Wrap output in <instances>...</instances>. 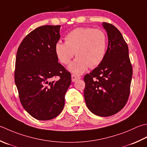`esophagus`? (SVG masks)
Masks as SVG:
<instances>
[{
    "label": "esophagus",
    "mask_w": 147,
    "mask_h": 147,
    "mask_svg": "<svg viewBox=\"0 0 147 147\" xmlns=\"http://www.w3.org/2000/svg\"><path fill=\"white\" fill-rule=\"evenodd\" d=\"M82 78V76H80L79 75H76V74H73L71 75V80H72V82H75L78 79H80Z\"/></svg>",
    "instance_id": "obj_1"
}]
</instances>
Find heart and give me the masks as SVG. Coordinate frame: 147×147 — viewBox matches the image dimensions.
Listing matches in <instances>:
<instances>
[{"label":"heart","instance_id":"heart-1","mask_svg":"<svg viewBox=\"0 0 147 147\" xmlns=\"http://www.w3.org/2000/svg\"><path fill=\"white\" fill-rule=\"evenodd\" d=\"M65 42L57 41L55 51L60 62L67 65L74 55L77 58L69 65V70L80 74L88 67L98 66L104 60L108 45V37L100 28L78 27L66 34Z\"/></svg>","mask_w":147,"mask_h":147}]
</instances>
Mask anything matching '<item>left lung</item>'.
I'll list each match as a JSON object with an SVG mask.
<instances>
[{"label": "left lung", "mask_w": 147, "mask_h": 147, "mask_svg": "<svg viewBox=\"0 0 147 147\" xmlns=\"http://www.w3.org/2000/svg\"><path fill=\"white\" fill-rule=\"evenodd\" d=\"M108 46L104 60L85 74L84 97L91 112L100 117H109L120 111L130 94L133 67L128 46L117 28L104 22Z\"/></svg>", "instance_id": "left-lung-1"}]
</instances>
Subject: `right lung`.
Listing matches in <instances>:
<instances>
[{
	"mask_svg": "<svg viewBox=\"0 0 147 147\" xmlns=\"http://www.w3.org/2000/svg\"><path fill=\"white\" fill-rule=\"evenodd\" d=\"M60 25H43L25 36L17 51L14 82L23 107L39 120L54 119L64 106L71 74L58 62L55 45ZM57 77L59 79L55 80Z\"/></svg>",
	"mask_w": 147,
	"mask_h": 147,
	"instance_id": "right-lung-1",
	"label": "right lung"
}]
</instances>
